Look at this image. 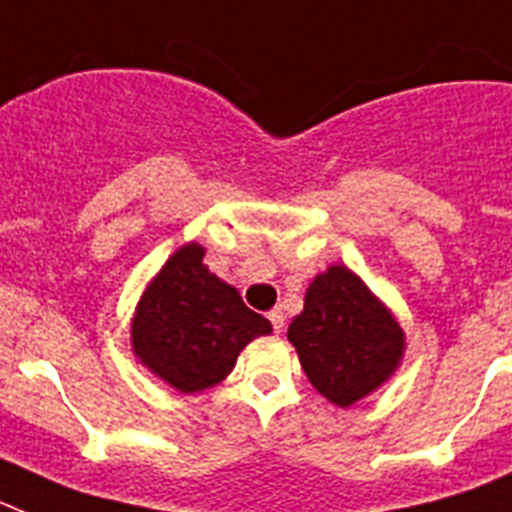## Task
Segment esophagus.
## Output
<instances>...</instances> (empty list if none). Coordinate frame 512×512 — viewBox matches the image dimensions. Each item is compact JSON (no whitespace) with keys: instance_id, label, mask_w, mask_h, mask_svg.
<instances>
[{"instance_id":"obj_1","label":"esophagus","mask_w":512,"mask_h":512,"mask_svg":"<svg viewBox=\"0 0 512 512\" xmlns=\"http://www.w3.org/2000/svg\"><path fill=\"white\" fill-rule=\"evenodd\" d=\"M268 320H270V325H273V330H276V333H281V330H283V312H281V309H273V312H268Z\"/></svg>"}]
</instances>
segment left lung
<instances>
[{
  "label": "left lung",
  "instance_id": "left-lung-1",
  "mask_svg": "<svg viewBox=\"0 0 512 512\" xmlns=\"http://www.w3.org/2000/svg\"><path fill=\"white\" fill-rule=\"evenodd\" d=\"M289 341L317 393L341 409L388 382L406 349L398 320L346 265L309 283Z\"/></svg>",
  "mask_w": 512,
  "mask_h": 512
}]
</instances>
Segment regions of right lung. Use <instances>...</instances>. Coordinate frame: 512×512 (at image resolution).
I'll list each match as a JSON object with an SVG mask.
<instances>
[{"mask_svg":"<svg viewBox=\"0 0 512 512\" xmlns=\"http://www.w3.org/2000/svg\"><path fill=\"white\" fill-rule=\"evenodd\" d=\"M205 249L190 242L148 283L132 317V351L143 367L179 393H200L229 377L236 356L270 322L234 286L203 265Z\"/></svg>","mask_w":512,"mask_h":512,"instance_id":"add662e5","label":"right lung"}]
</instances>
